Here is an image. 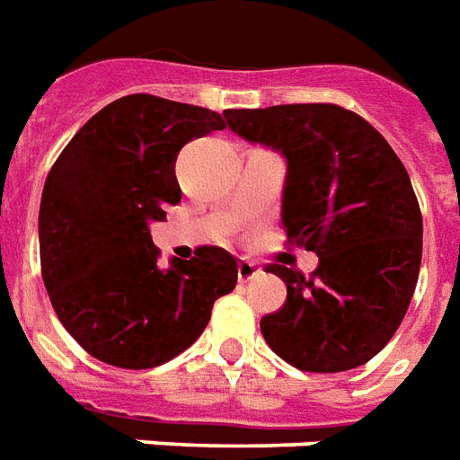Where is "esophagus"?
<instances>
[{"label": "esophagus", "instance_id": "obj_1", "mask_svg": "<svg viewBox=\"0 0 460 460\" xmlns=\"http://www.w3.org/2000/svg\"><path fill=\"white\" fill-rule=\"evenodd\" d=\"M258 275H261V268H258L256 263H251V261H241L239 263V280L241 282L253 280V278H258Z\"/></svg>", "mask_w": 460, "mask_h": 460}]
</instances>
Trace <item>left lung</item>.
I'll return each mask as SVG.
<instances>
[{
  "mask_svg": "<svg viewBox=\"0 0 460 460\" xmlns=\"http://www.w3.org/2000/svg\"><path fill=\"white\" fill-rule=\"evenodd\" d=\"M226 124L288 161L282 226L314 251L309 278L268 265L288 285L261 319L268 346L309 373H341L383 351L407 314L421 263V212L402 161L358 114L336 104L226 109Z\"/></svg>",
  "mask_w": 460,
  "mask_h": 460,
  "instance_id": "left-lung-1",
  "label": "left lung"
}]
</instances>
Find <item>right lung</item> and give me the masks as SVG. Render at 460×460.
I'll return each instance as SVG.
<instances>
[{"label":"right lung","instance_id":"right-lung-1","mask_svg":"<svg viewBox=\"0 0 460 460\" xmlns=\"http://www.w3.org/2000/svg\"><path fill=\"white\" fill-rule=\"evenodd\" d=\"M224 126L212 109L128 94L97 111L50 168L40 273L67 334L102 363L144 370L175 358L236 288L239 265L224 248L158 268L148 231L182 197L180 148Z\"/></svg>","mask_w":460,"mask_h":460}]
</instances>
